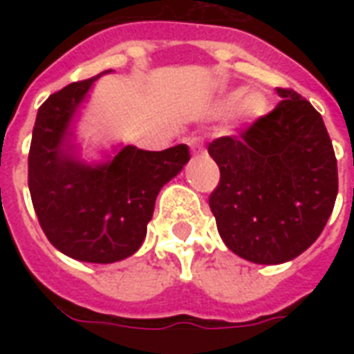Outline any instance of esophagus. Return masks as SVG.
I'll return each mask as SVG.
<instances>
[{"label":"esophagus","mask_w":354,"mask_h":354,"mask_svg":"<svg viewBox=\"0 0 354 354\" xmlns=\"http://www.w3.org/2000/svg\"><path fill=\"white\" fill-rule=\"evenodd\" d=\"M187 143H189V147H191V150H193V152H200V150H202V143H200V138L187 139Z\"/></svg>","instance_id":"esophagus-1"}]
</instances>
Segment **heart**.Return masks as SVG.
Instances as JSON below:
<instances>
[{"mask_svg":"<svg viewBox=\"0 0 354 354\" xmlns=\"http://www.w3.org/2000/svg\"><path fill=\"white\" fill-rule=\"evenodd\" d=\"M239 95H233L232 101H230V104H233L235 102V99ZM241 112L244 113V115H248V118H255V115H261V113L264 112V108H266V104H264V99L259 93H250V95H246L244 99L241 101Z\"/></svg>","mask_w":354,"mask_h":354,"instance_id":"1","label":"heart"}]
</instances>
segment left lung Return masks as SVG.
I'll list each match as a JSON object with an SVG mask.
<instances>
[{
    "instance_id": "1",
    "label": "left lung",
    "mask_w": 354,
    "mask_h": 354,
    "mask_svg": "<svg viewBox=\"0 0 354 354\" xmlns=\"http://www.w3.org/2000/svg\"><path fill=\"white\" fill-rule=\"evenodd\" d=\"M279 104L236 136L211 141L221 169L209 194L222 241L257 264L303 253L324 232L338 194V165L324 119L290 88Z\"/></svg>"
}]
</instances>
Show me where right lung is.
Returning a JSON list of instances; mask_svg holds the SVG:
<instances>
[{"label": "right lung", "instance_id": "right-lung-1", "mask_svg": "<svg viewBox=\"0 0 354 354\" xmlns=\"http://www.w3.org/2000/svg\"><path fill=\"white\" fill-rule=\"evenodd\" d=\"M97 79L99 75L71 82L38 108L29 149V191L53 246L77 261L108 264L138 252L160 189L191 156L187 145H176L160 152L124 147L97 167L73 160L64 149L69 122Z\"/></svg>", "mask_w": 354, "mask_h": 354}]
</instances>
